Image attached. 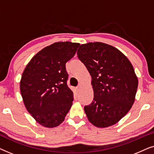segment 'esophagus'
<instances>
[{
  "label": "esophagus",
  "mask_w": 154,
  "mask_h": 154,
  "mask_svg": "<svg viewBox=\"0 0 154 154\" xmlns=\"http://www.w3.org/2000/svg\"><path fill=\"white\" fill-rule=\"evenodd\" d=\"M81 87H82L81 84H80V85H79V86H78V87H77V90H78V91H79V90H81Z\"/></svg>",
  "instance_id": "34e87169"
}]
</instances>
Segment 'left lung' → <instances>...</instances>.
Wrapping results in <instances>:
<instances>
[{
    "label": "left lung",
    "instance_id": "obj_1",
    "mask_svg": "<svg viewBox=\"0 0 154 154\" xmlns=\"http://www.w3.org/2000/svg\"><path fill=\"white\" fill-rule=\"evenodd\" d=\"M92 76L94 98L85 106L88 121L97 128L118 123L130 111L135 100L138 79L125 54L108 44H83L77 52Z\"/></svg>",
    "mask_w": 154,
    "mask_h": 154
}]
</instances>
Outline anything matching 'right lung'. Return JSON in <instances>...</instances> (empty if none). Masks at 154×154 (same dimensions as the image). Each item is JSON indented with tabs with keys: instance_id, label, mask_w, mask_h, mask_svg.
<instances>
[{
	"instance_id": "1",
	"label": "right lung",
	"mask_w": 154,
	"mask_h": 154,
	"mask_svg": "<svg viewBox=\"0 0 154 154\" xmlns=\"http://www.w3.org/2000/svg\"><path fill=\"white\" fill-rule=\"evenodd\" d=\"M79 45L69 41L48 45L33 57L23 71L20 92L24 106L43 127L60 125L72 106L73 94L66 84V63Z\"/></svg>"
}]
</instances>
